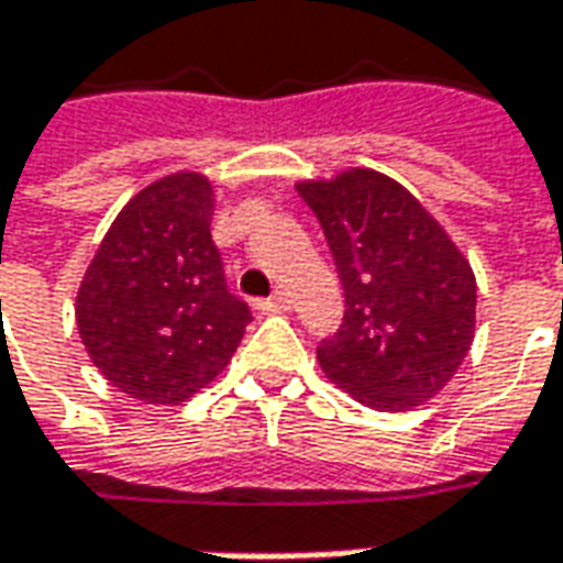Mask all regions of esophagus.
Returning <instances> with one entry per match:
<instances>
[{"label":"esophagus","mask_w":563,"mask_h":563,"mask_svg":"<svg viewBox=\"0 0 563 563\" xmlns=\"http://www.w3.org/2000/svg\"><path fill=\"white\" fill-rule=\"evenodd\" d=\"M289 305H292V298H289V292H274L271 298H265V301H258V308L262 311H289Z\"/></svg>","instance_id":"obj_1"}]
</instances>
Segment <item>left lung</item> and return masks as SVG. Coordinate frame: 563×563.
<instances>
[{"mask_svg": "<svg viewBox=\"0 0 563 563\" xmlns=\"http://www.w3.org/2000/svg\"><path fill=\"white\" fill-rule=\"evenodd\" d=\"M298 194L323 228L345 289L339 330L317 345L323 373L363 407H419L472 347V267L426 206L388 175L351 169L305 181Z\"/></svg>", "mask_w": 563, "mask_h": 563, "instance_id": "obj_1", "label": "left lung"}]
</instances>
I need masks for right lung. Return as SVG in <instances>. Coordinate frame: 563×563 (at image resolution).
I'll list each match as a JSON object with an SVG mask.
<instances>
[{
  "label": "right lung",
  "mask_w": 563,
  "mask_h": 563,
  "mask_svg": "<svg viewBox=\"0 0 563 563\" xmlns=\"http://www.w3.org/2000/svg\"><path fill=\"white\" fill-rule=\"evenodd\" d=\"M212 185L178 172L144 187L98 246L76 296L91 363L144 404H181L228 366L250 305L212 243Z\"/></svg>",
  "instance_id": "1"
}]
</instances>
